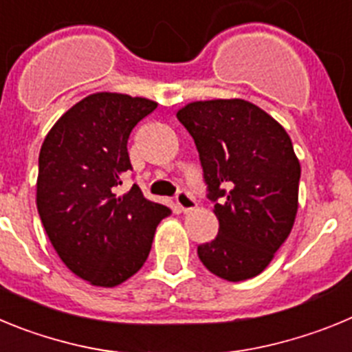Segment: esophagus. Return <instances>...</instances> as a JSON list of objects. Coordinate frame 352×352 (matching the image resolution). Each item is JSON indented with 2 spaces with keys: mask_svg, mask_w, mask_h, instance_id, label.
Instances as JSON below:
<instances>
[{
  "mask_svg": "<svg viewBox=\"0 0 352 352\" xmlns=\"http://www.w3.org/2000/svg\"><path fill=\"white\" fill-rule=\"evenodd\" d=\"M176 204H178V208L183 213H188V211L195 210V206H197V204H195V199L186 190L178 192V195H176Z\"/></svg>",
  "mask_w": 352,
  "mask_h": 352,
  "instance_id": "esophagus-1",
  "label": "esophagus"
}]
</instances>
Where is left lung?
I'll use <instances>...</instances> for the list:
<instances>
[{
  "mask_svg": "<svg viewBox=\"0 0 352 352\" xmlns=\"http://www.w3.org/2000/svg\"><path fill=\"white\" fill-rule=\"evenodd\" d=\"M197 146L219 234L197 247L201 263L223 280L266 270L298 213L300 160L284 126L241 98L186 104L176 113Z\"/></svg>",
  "mask_w": 352,
  "mask_h": 352,
  "instance_id": "8db88e82",
  "label": "left lung"
}]
</instances>
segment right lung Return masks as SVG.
<instances>
[{
	"label": "right lung",
	"instance_id": "add662e5",
	"mask_svg": "<svg viewBox=\"0 0 352 352\" xmlns=\"http://www.w3.org/2000/svg\"><path fill=\"white\" fill-rule=\"evenodd\" d=\"M157 102L123 93L88 95L56 121L38 157L36 208L60 259L96 287H116L142 268L170 208L133 185L118 195L132 169L130 132Z\"/></svg>",
	"mask_w": 352,
	"mask_h": 352
}]
</instances>
